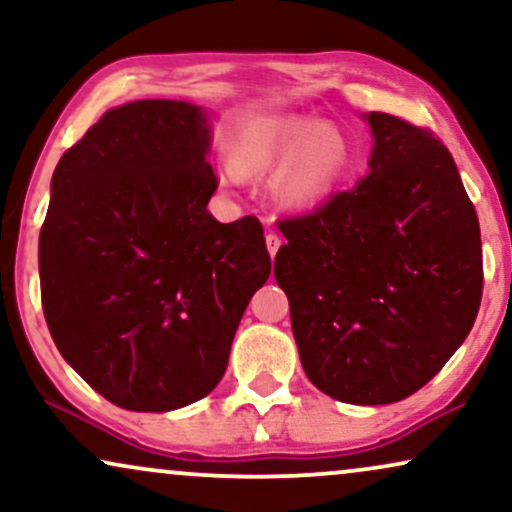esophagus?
<instances>
[{
  "label": "esophagus",
  "mask_w": 512,
  "mask_h": 512,
  "mask_svg": "<svg viewBox=\"0 0 512 512\" xmlns=\"http://www.w3.org/2000/svg\"><path fill=\"white\" fill-rule=\"evenodd\" d=\"M278 248H281V238H278L274 231H269V234H267V250H269V255L276 257Z\"/></svg>",
  "instance_id": "esophagus-1"
}]
</instances>
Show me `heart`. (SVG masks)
Masks as SVG:
<instances>
[{"mask_svg":"<svg viewBox=\"0 0 512 512\" xmlns=\"http://www.w3.org/2000/svg\"><path fill=\"white\" fill-rule=\"evenodd\" d=\"M231 165L243 177L274 174L271 189L288 208H314L345 177L349 146L338 129L309 118L250 122L231 146Z\"/></svg>","mask_w":512,"mask_h":512,"instance_id":"1","label":"heart"}]
</instances>
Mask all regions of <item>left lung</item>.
<instances>
[{"mask_svg": "<svg viewBox=\"0 0 512 512\" xmlns=\"http://www.w3.org/2000/svg\"><path fill=\"white\" fill-rule=\"evenodd\" d=\"M368 174L319 210L278 222L274 276L304 373L328 397L378 406L430 383L482 300L475 205L430 129L368 113Z\"/></svg>", "mask_w": 512, "mask_h": 512, "instance_id": "obj_1", "label": "left lung"}]
</instances>
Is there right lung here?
<instances>
[{"label": "right lung", "instance_id": "add662e5", "mask_svg": "<svg viewBox=\"0 0 512 512\" xmlns=\"http://www.w3.org/2000/svg\"><path fill=\"white\" fill-rule=\"evenodd\" d=\"M208 113L189 101L111 108L58 160L40 231L42 309L61 357L127 411L215 390L271 257L257 217L208 203Z\"/></svg>", "mask_w": 512, "mask_h": 512}]
</instances>
